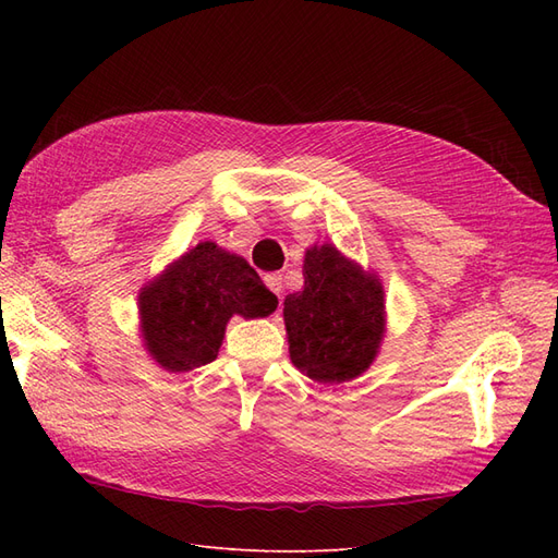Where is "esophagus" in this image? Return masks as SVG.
<instances>
[{"mask_svg":"<svg viewBox=\"0 0 558 558\" xmlns=\"http://www.w3.org/2000/svg\"><path fill=\"white\" fill-rule=\"evenodd\" d=\"M265 283H267L269 291L281 295V289H283V286H281V275H277V272L275 275H265Z\"/></svg>","mask_w":558,"mask_h":558,"instance_id":"esophagus-1","label":"esophagus"}]
</instances>
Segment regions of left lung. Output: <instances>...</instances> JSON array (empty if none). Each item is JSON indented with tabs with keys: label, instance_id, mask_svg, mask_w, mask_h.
<instances>
[{
	"label": "left lung",
	"instance_id": "left-lung-1",
	"mask_svg": "<svg viewBox=\"0 0 558 558\" xmlns=\"http://www.w3.org/2000/svg\"><path fill=\"white\" fill-rule=\"evenodd\" d=\"M302 277L305 289L283 300L293 365L318 384L361 377L375 363L386 335L379 275L324 242L305 251Z\"/></svg>",
	"mask_w": 558,
	"mask_h": 558
}]
</instances>
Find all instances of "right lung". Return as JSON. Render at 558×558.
<instances>
[{
    "label": "right lung",
    "instance_id": "1",
    "mask_svg": "<svg viewBox=\"0 0 558 558\" xmlns=\"http://www.w3.org/2000/svg\"><path fill=\"white\" fill-rule=\"evenodd\" d=\"M144 349L167 373L216 361L228 320L269 316L279 300L238 253L199 242L146 281L137 298Z\"/></svg>",
    "mask_w": 558,
    "mask_h": 558
}]
</instances>
